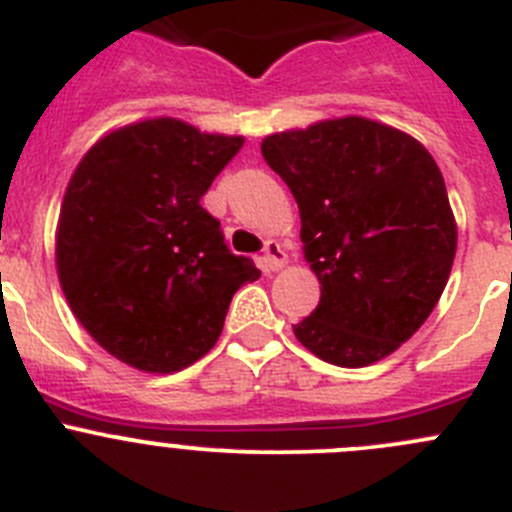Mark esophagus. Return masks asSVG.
Instances as JSON below:
<instances>
[{"mask_svg":"<svg viewBox=\"0 0 512 512\" xmlns=\"http://www.w3.org/2000/svg\"><path fill=\"white\" fill-rule=\"evenodd\" d=\"M262 262H265V267H270V270H280V267H285L287 255L285 250H282L280 242L277 240L265 242V255H262Z\"/></svg>","mask_w":512,"mask_h":512,"instance_id":"esophagus-1","label":"esophagus"}]
</instances>
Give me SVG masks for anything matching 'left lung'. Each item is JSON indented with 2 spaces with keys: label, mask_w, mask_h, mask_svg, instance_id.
I'll return each mask as SVG.
<instances>
[{
  "label": "left lung",
  "mask_w": 512,
  "mask_h": 512,
  "mask_svg": "<svg viewBox=\"0 0 512 512\" xmlns=\"http://www.w3.org/2000/svg\"><path fill=\"white\" fill-rule=\"evenodd\" d=\"M262 156L297 200L304 257L322 285L294 337L347 369L396 352L433 312L456 257L436 160L359 116L267 136Z\"/></svg>",
  "instance_id": "8db88e82"
}]
</instances>
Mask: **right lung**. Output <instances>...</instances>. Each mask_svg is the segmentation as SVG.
<instances>
[{
    "label": "right lung",
    "instance_id": "obj_1",
    "mask_svg": "<svg viewBox=\"0 0 512 512\" xmlns=\"http://www.w3.org/2000/svg\"><path fill=\"white\" fill-rule=\"evenodd\" d=\"M240 148V136L151 118L108 133L71 175L56 270L71 312L116 359L185 369L215 347L232 294L260 277L200 205Z\"/></svg>",
    "mask_w": 512,
    "mask_h": 512
}]
</instances>
